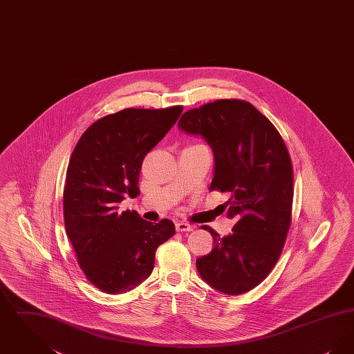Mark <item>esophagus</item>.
<instances>
[{"mask_svg": "<svg viewBox=\"0 0 354 354\" xmlns=\"http://www.w3.org/2000/svg\"><path fill=\"white\" fill-rule=\"evenodd\" d=\"M175 228H176V231L178 232H189V231H194V225H191V224H188V223H185V221H178L176 224H175Z\"/></svg>", "mask_w": 354, "mask_h": 354, "instance_id": "1", "label": "esophagus"}]
</instances>
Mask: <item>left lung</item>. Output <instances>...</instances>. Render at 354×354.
<instances>
[{"label":"left lung","instance_id":"8db88e82","mask_svg":"<svg viewBox=\"0 0 354 354\" xmlns=\"http://www.w3.org/2000/svg\"><path fill=\"white\" fill-rule=\"evenodd\" d=\"M179 129L201 135L215 158L209 189L228 192L231 235L214 237V250L196 260L203 280L225 295L259 286L276 266L290 227L293 169L286 143L250 102L219 100L185 111Z\"/></svg>","mask_w":354,"mask_h":354}]
</instances>
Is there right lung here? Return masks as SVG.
<instances>
[{"label":"right lung","instance_id":"1","mask_svg":"<svg viewBox=\"0 0 354 354\" xmlns=\"http://www.w3.org/2000/svg\"><path fill=\"white\" fill-rule=\"evenodd\" d=\"M182 106L124 109L94 122L70 156L64 188L68 240L86 279L109 295L124 293L153 270L156 248L175 234L169 219L156 224L120 211L139 195L145 156L165 138Z\"/></svg>","mask_w":354,"mask_h":354}]
</instances>
